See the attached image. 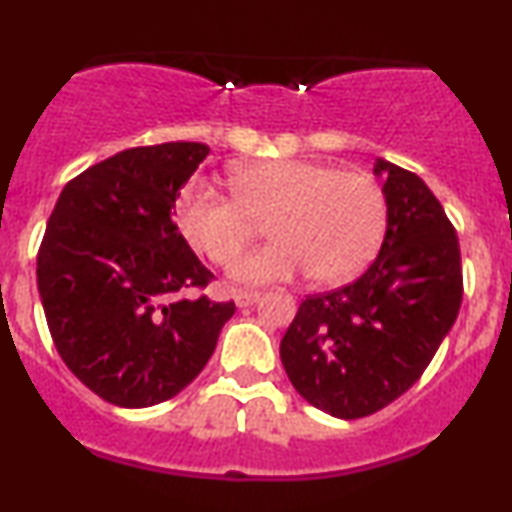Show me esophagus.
Listing matches in <instances>:
<instances>
[{
  "instance_id": "1",
  "label": "esophagus",
  "mask_w": 512,
  "mask_h": 512,
  "mask_svg": "<svg viewBox=\"0 0 512 512\" xmlns=\"http://www.w3.org/2000/svg\"><path fill=\"white\" fill-rule=\"evenodd\" d=\"M257 298H260V293L250 291V288H238V291L233 293V300H236L238 307H248V305L255 303Z\"/></svg>"
}]
</instances>
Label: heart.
Returning a JSON list of instances; mask_svg holds the SVG:
<instances>
[{"label":"heart","instance_id":"heart-1","mask_svg":"<svg viewBox=\"0 0 512 512\" xmlns=\"http://www.w3.org/2000/svg\"><path fill=\"white\" fill-rule=\"evenodd\" d=\"M176 219L188 243L219 267L236 262L267 224L274 243L233 267L245 283L305 272L317 283H346L365 272L384 240L386 195L362 171L276 159L240 169L233 197L193 181L178 195Z\"/></svg>","mask_w":512,"mask_h":512}]
</instances>
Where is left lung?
I'll return each mask as SVG.
<instances>
[{"instance_id":"left-lung-1","label":"left lung","mask_w":512,"mask_h":512,"mask_svg":"<svg viewBox=\"0 0 512 512\" xmlns=\"http://www.w3.org/2000/svg\"><path fill=\"white\" fill-rule=\"evenodd\" d=\"M386 176V233L367 272L348 286L307 295L281 338L295 391L315 408L360 420L422 377L463 303L455 226L408 169Z\"/></svg>"}]
</instances>
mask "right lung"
Here are the masks:
<instances>
[{
  "mask_svg": "<svg viewBox=\"0 0 512 512\" xmlns=\"http://www.w3.org/2000/svg\"><path fill=\"white\" fill-rule=\"evenodd\" d=\"M202 143L123 150L71 178L38 250V291L64 365L119 408H150L193 381L236 312L171 219Z\"/></svg>",
  "mask_w": 512,
  "mask_h": 512,
  "instance_id": "right-lung-1",
  "label": "right lung"
}]
</instances>
